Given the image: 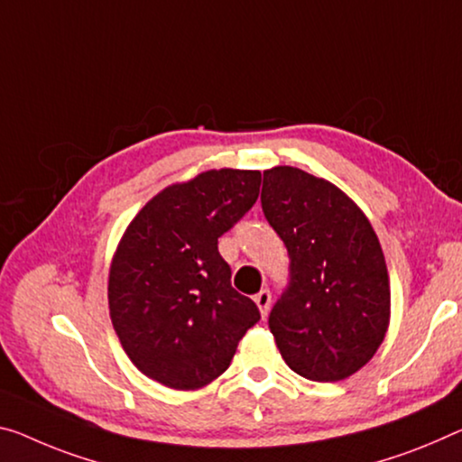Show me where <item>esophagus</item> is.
<instances>
[{
  "instance_id": "1",
  "label": "esophagus",
  "mask_w": 462,
  "mask_h": 462,
  "mask_svg": "<svg viewBox=\"0 0 462 462\" xmlns=\"http://www.w3.org/2000/svg\"><path fill=\"white\" fill-rule=\"evenodd\" d=\"M254 301H255V305H258V308H260V314L266 318L268 310H271V301H273L271 291H268V289H262L260 293H255V295H254Z\"/></svg>"
}]
</instances>
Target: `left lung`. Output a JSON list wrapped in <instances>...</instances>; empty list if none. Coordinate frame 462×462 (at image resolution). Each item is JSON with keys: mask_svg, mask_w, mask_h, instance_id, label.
<instances>
[{"mask_svg": "<svg viewBox=\"0 0 462 462\" xmlns=\"http://www.w3.org/2000/svg\"><path fill=\"white\" fill-rule=\"evenodd\" d=\"M262 212L289 254L268 326L285 364L314 382L349 378L374 357L390 318L384 254L370 221L330 181L264 171Z\"/></svg>", "mask_w": 462, "mask_h": 462, "instance_id": "obj_1", "label": "left lung"}]
</instances>
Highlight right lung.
I'll use <instances>...</instances> for the list:
<instances>
[{"instance_id": "obj_1", "label": "right lung", "mask_w": 462, "mask_h": 462, "mask_svg": "<svg viewBox=\"0 0 462 462\" xmlns=\"http://www.w3.org/2000/svg\"><path fill=\"white\" fill-rule=\"evenodd\" d=\"M260 181V171L200 173L162 189L127 226L109 273V311L148 378L175 390L207 386L260 320L218 254V237L254 207Z\"/></svg>"}]
</instances>
